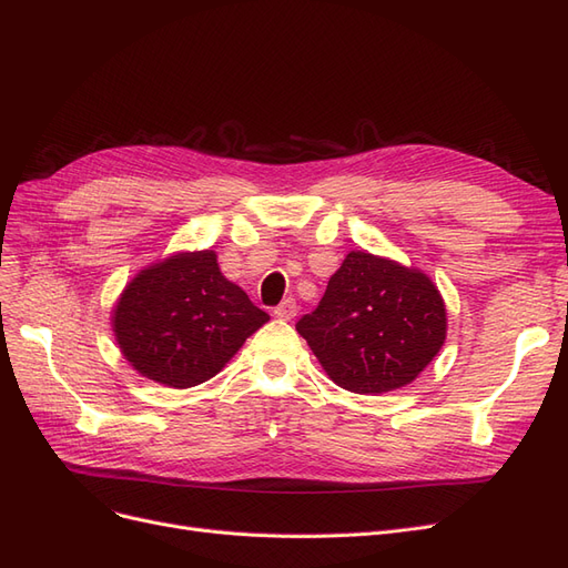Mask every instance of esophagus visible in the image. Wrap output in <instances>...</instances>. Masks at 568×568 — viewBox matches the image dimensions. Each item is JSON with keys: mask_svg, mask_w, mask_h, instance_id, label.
I'll return each mask as SVG.
<instances>
[{"mask_svg": "<svg viewBox=\"0 0 568 568\" xmlns=\"http://www.w3.org/2000/svg\"><path fill=\"white\" fill-rule=\"evenodd\" d=\"M296 313H298V305L294 298H286L277 307H274V317H280V320H294Z\"/></svg>", "mask_w": 568, "mask_h": 568, "instance_id": "1", "label": "esophagus"}]
</instances>
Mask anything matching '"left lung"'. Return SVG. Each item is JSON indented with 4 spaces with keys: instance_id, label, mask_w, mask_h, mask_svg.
I'll list each match as a JSON object with an SVG mask.
<instances>
[{
    "instance_id": "1",
    "label": "left lung",
    "mask_w": 568,
    "mask_h": 568,
    "mask_svg": "<svg viewBox=\"0 0 568 568\" xmlns=\"http://www.w3.org/2000/svg\"><path fill=\"white\" fill-rule=\"evenodd\" d=\"M296 329L336 386L376 395L417 379L445 343L448 317L424 272L351 251Z\"/></svg>"
}]
</instances>
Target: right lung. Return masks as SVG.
Returning a JSON list of instances; mask_svg holds the SVG:
<instances>
[{
    "label": "right lung",
    "mask_w": 568,
    "mask_h": 568,
    "mask_svg": "<svg viewBox=\"0 0 568 568\" xmlns=\"http://www.w3.org/2000/svg\"><path fill=\"white\" fill-rule=\"evenodd\" d=\"M267 320L242 286L222 277L213 251H194L136 274L115 303L113 332L146 379L192 388L225 367Z\"/></svg>",
    "instance_id": "right-lung-1"
}]
</instances>
